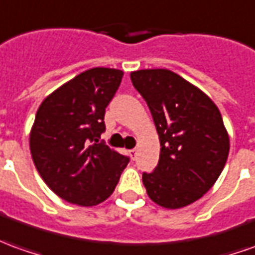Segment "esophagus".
I'll return each instance as SVG.
<instances>
[{"label":"esophagus","mask_w":255,"mask_h":255,"mask_svg":"<svg viewBox=\"0 0 255 255\" xmlns=\"http://www.w3.org/2000/svg\"><path fill=\"white\" fill-rule=\"evenodd\" d=\"M128 153H129V156H131V158H132V160L136 157V149H131V150H129Z\"/></svg>","instance_id":"34e87169"}]
</instances>
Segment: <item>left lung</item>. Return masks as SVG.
I'll use <instances>...</instances> for the list:
<instances>
[{"instance_id":"obj_1","label":"left lung","mask_w":255,"mask_h":255,"mask_svg":"<svg viewBox=\"0 0 255 255\" xmlns=\"http://www.w3.org/2000/svg\"><path fill=\"white\" fill-rule=\"evenodd\" d=\"M131 81L149 106L160 140L157 167L142 175L147 196L164 208L189 206L211 189L227 163L229 135L220 110L167 69L136 70Z\"/></svg>"}]
</instances>
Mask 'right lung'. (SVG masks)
Instances as JSON below:
<instances>
[{"label": "right lung", "mask_w": 255, "mask_h": 255, "mask_svg": "<svg viewBox=\"0 0 255 255\" xmlns=\"http://www.w3.org/2000/svg\"><path fill=\"white\" fill-rule=\"evenodd\" d=\"M124 73L94 67L49 94L30 131V152L44 182L66 202L92 207L105 202L129 158L97 143L105 109Z\"/></svg>", "instance_id": "obj_1"}]
</instances>
